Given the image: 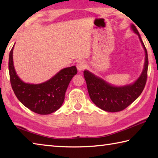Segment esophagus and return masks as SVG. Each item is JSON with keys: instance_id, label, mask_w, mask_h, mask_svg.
I'll return each instance as SVG.
<instances>
[{"instance_id": "1", "label": "esophagus", "mask_w": 158, "mask_h": 158, "mask_svg": "<svg viewBox=\"0 0 158 158\" xmlns=\"http://www.w3.org/2000/svg\"><path fill=\"white\" fill-rule=\"evenodd\" d=\"M77 68L79 72H81L86 68V63H85L84 61H79V62L77 63Z\"/></svg>"}]
</instances>
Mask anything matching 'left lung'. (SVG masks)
<instances>
[{
    "mask_svg": "<svg viewBox=\"0 0 158 158\" xmlns=\"http://www.w3.org/2000/svg\"><path fill=\"white\" fill-rule=\"evenodd\" d=\"M131 28L138 35L146 53L144 68L137 81L132 84L124 86H114L89 71H84V76L90 99L96 106L104 111L117 112L123 110L141 95L145 87L148 66V53L137 28L133 24L131 25Z\"/></svg>",
    "mask_w": 158,
    "mask_h": 158,
    "instance_id": "obj_1",
    "label": "left lung"
}]
</instances>
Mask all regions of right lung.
I'll return each instance as SVG.
<instances>
[{
    "mask_svg": "<svg viewBox=\"0 0 158 158\" xmlns=\"http://www.w3.org/2000/svg\"><path fill=\"white\" fill-rule=\"evenodd\" d=\"M13 49L9 56L10 83L18 100L35 113L47 115L57 111L63 105L65 94L73 77L77 74L75 66L64 68L52 79L40 84H26L17 76L13 64Z\"/></svg>",
    "mask_w": 158,
    "mask_h": 158,
    "instance_id": "add662e5",
    "label": "right lung"
}]
</instances>
